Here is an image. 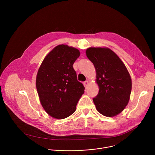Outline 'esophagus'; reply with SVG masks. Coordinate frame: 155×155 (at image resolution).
<instances>
[{
	"label": "esophagus",
	"instance_id": "obj_1",
	"mask_svg": "<svg viewBox=\"0 0 155 155\" xmlns=\"http://www.w3.org/2000/svg\"><path fill=\"white\" fill-rule=\"evenodd\" d=\"M84 87L86 88L87 87V86H88V84H89V81H84Z\"/></svg>",
	"mask_w": 155,
	"mask_h": 155
}]
</instances>
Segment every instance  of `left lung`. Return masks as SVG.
<instances>
[{"mask_svg":"<svg viewBox=\"0 0 155 155\" xmlns=\"http://www.w3.org/2000/svg\"><path fill=\"white\" fill-rule=\"evenodd\" d=\"M86 54L94 64L99 93L93 98L97 111L104 116L120 114L127 105L132 80L124 64L118 56L107 47H90Z\"/></svg>","mask_w":155,"mask_h":155,"instance_id":"1","label":"left lung"}]
</instances>
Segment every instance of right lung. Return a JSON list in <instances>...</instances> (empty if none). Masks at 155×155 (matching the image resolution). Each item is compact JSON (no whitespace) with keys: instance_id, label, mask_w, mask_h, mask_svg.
Listing matches in <instances>:
<instances>
[{"instance_id":"1","label":"right lung","mask_w":155,"mask_h":155,"mask_svg":"<svg viewBox=\"0 0 155 155\" xmlns=\"http://www.w3.org/2000/svg\"><path fill=\"white\" fill-rule=\"evenodd\" d=\"M80 55L74 47L59 45L45 57L38 70L35 84L40 102L54 118L62 120L73 114L84 92L73 68Z\"/></svg>"}]
</instances>
